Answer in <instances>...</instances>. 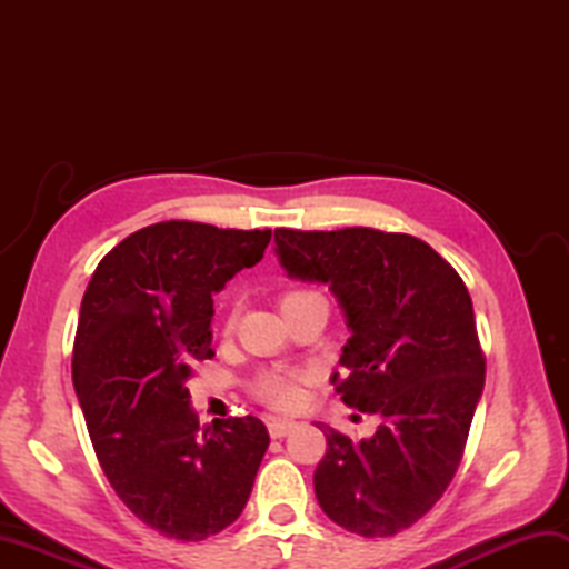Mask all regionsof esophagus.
Returning <instances> with one entry per match:
<instances>
[{
	"mask_svg": "<svg viewBox=\"0 0 569 569\" xmlns=\"http://www.w3.org/2000/svg\"><path fill=\"white\" fill-rule=\"evenodd\" d=\"M266 426H269L271 438H286V435L296 428V422L288 420V418H269Z\"/></svg>",
	"mask_w": 569,
	"mask_h": 569,
	"instance_id": "obj_1",
	"label": "esophagus"
}]
</instances>
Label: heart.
<instances>
[{
	"label": "heart",
	"instance_id": "1",
	"mask_svg": "<svg viewBox=\"0 0 569 569\" xmlns=\"http://www.w3.org/2000/svg\"><path fill=\"white\" fill-rule=\"evenodd\" d=\"M310 300H325V296L316 291V288L298 286L283 291L281 298H278V306H281L283 312H288L298 306L310 303ZM306 381H310V371H303V369H266L251 381V393L253 398H259L261 403L271 408L293 410L300 406V401H303Z\"/></svg>",
	"mask_w": 569,
	"mask_h": 569
}]
</instances>
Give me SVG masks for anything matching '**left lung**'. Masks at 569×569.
<instances>
[{
    "instance_id": "1",
    "label": "left lung",
    "mask_w": 569,
    "mask_h": 569,
    "mask_svg": "<svg viewBox=\"0 0 569 569\" xmlns=\"http://www.w3.org/2000/svg\"><path fill=\"white\" fill-rule=\"evenodd\" d=\"M281 266L330 283L352 330L335 391L383 422L369 440L318 428L328 452L312 477L320 509L365 538L420 521L462 462L487 359L462 278L426 241L371 227L276 229Z\"/></svg>"
}]
</instances>
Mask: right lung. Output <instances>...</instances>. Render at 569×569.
Listing matches in <instances>:
<instances>
[{"mask_svg": "<svg viewBox=\"0 0 569 569\" xmlns=\"http://www.w3.org/2000/svg\"><path fill=\"white\" fill-rule=\"evenodd\" d=\"M271 229L168 220L94 269L72 345V383L104 477L143 526L204 540L232 526L269 430L253 416L200 426L186 379L212 359V293L263 259Z\"/></svg>", "mask_w": 569, "mask_h": 569, "instance_id": "obj_1", "label": "right lung"}]
</instances>
